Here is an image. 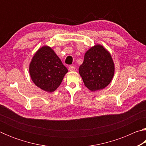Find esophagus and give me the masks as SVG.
Segmentation results:
<instances>
[{
    "label": "esophagus",
    "instance_id": "obj_1",
    "mask_svg": "<svg viewBox=\"0 0 146 146\" xmlns=\"http://www.w3.org/2000/svg\"><path fill=\"white\" fill-rule=\"evenodd\" d=\"M69 70L71 71H75V68L73 66H70V67H69Z\"/></svg>",
    "mask_w": 146,
    "mask_h": 146
}]
</instances>
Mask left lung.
I'll use <instances>...</instances> for the list:
<instances>
[{
    "label": "left lung",
    "mask_w": 146,
    "mask_h": 146,
    "mask_svg": "<svg viewBox=\"0 0 146 146\" xmlns=\"http://www.w3.org/2000/svg\"><path fill=\"white\" fill-rule=\"evenodd\" d=\"M115 66L110 53L100 45L89 49L79 67V73L84 85L91 91L106 88L114 75Z\"/></svg>",
    "instance_id": "1"
}]
</instances>
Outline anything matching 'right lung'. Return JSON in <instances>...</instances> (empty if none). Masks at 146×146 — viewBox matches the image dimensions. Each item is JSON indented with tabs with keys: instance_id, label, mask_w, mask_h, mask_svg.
Listing matches in <instances>:
<instances>
[{
	"instance_id": "right-lung-1",
	"label": "right lung",
	"mask_w": 146,
	"mask_h": 146,
	"mask_svg": "<svg viewBox=\"0 0 146 146\" xmlns=\"http://www.w3.org/2000/svg\"><path fill=\"white\" fill-rule=\"evenodd\" d=\"M67 72L68 69L48 46L38 49L29 66V73L33 82L38 88L49 92L56 90Z\"/></svg>"
}]
</instances>
